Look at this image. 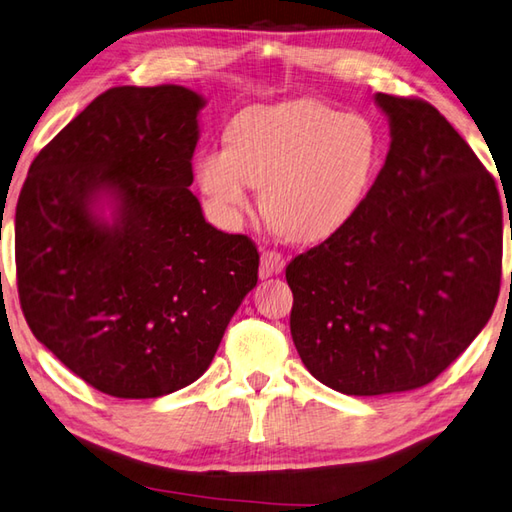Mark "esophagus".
Listing matches in <instances>:
<instances>
[{
  "instance_id": "esophagus-1",
  "label": "esophagus",
  "mask_w": 512,
  "mask_h": 512,
  "mask_svg": "<svg viewBox=\"0 0 512 512\" xmlns=\"http://www.w3.org/2000/svg\"><path fill=\"white\" fill-rule=\"evenodd\" d=\"M284 266L286 262L282 253H277V250H264L262 262H259V277L266 279V277L279 275L284 270Z\"/></svg>"
}]
</instances>
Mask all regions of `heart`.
<instances>
[{"label":"heart","mask_w":512,"mask_h":512,"mask_svg":"<svg viewBox=\"0 0 512 512\" xmlns=\"http://www.w3.org/2000/svg\"><path fill=\"white\" fill-rule=\"evenodd\" d=\"M386 142L362 113L317 99L250 106L228 126V146L197 159V184L226 226H237L262 188L277 233L315 244L357 217L382 168Z\"/></svg>","instance_id":"1"}]
</instances>
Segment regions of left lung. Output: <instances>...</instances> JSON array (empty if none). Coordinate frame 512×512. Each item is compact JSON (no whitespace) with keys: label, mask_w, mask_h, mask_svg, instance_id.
<instances>
[{"label":"left lung","mask_w":512,"mask_h":512,"mask_svg":"<svg viewBox=\"0 0 512 512\" xmlns=\"http://www.w3.org/2000/svg\"><path fill=\"white\" fill-rule=\"evenodd\" d=\"M375 104L390 148L366 204L286 266L299 357L357 397L433 382L482 333L502 282L493 175L424 99L377 93Z\"/></svg>","instance_id":"left-lung-1"}]
</instances>
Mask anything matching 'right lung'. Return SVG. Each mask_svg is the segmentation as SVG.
Wrapping results in <instances>:
<instances>
[{
	"label": "right lung",
	"instance_id": "obj_1",
	"mask_svg": "<svg viewBox=\"0 0 512 512\" xmlns=\"http://www.w3.org/2000/svg\"><path fill=\"white\" fill-rule=\"evenodd\" d=\"M204 106L175 84L110 88L35 157L19 193L26 322L106 395L193 384L257 284L255 244L210 226L188 190Z\"/></svg>",
	"mask_w": 512,
	"mask_h": 512
}]
</instances>
